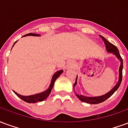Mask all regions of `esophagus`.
<instances>
[{
  "instance_id": "obj_1",
  "label": "esophagus",
  "mask_w": 128,
  "mask_h": 128,
  "mask_svg": "<svg viewBox=\"0 0 128 128\" xmlns=\"http://www.w3.org/2000/svg\"><path fill=\"white\" fill-rule=\"evenodd\" d=\"M74 66H75V63L73 62V61L68 62V64H67V67H68V68H72Z\"/></svg>"
}]
</instances>
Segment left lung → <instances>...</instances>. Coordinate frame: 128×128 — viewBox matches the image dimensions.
I'll list each match as a JSON object with an SVG mask.
<instances>
[{
  "label": "left lung",
  "mask_w": 128,
  "mask_h": 128,
  "mask_svg": "<svg viewBox=\"0 0 128 128\" xmlns=\"http://www.w3.org/2000/svg\"><path fill=\"white\" fill-rule=\"evenodd\" d=\"M100 37L104 40V44H106V48L108 51L110 52V53H112L113 54H114L118 58V60H120V61H121V65H120V67H119V77H118V83L116 84V86L109 92H108L107 94H104V95H102V96H94V97H90V96H84V95H82V94H78L75 92L76 96H78L80 101L85 102V103H87V104H100V103H102V102L106 101L110 96H112L114 93V92L118 88L119 86L121 85V81H122V76H123V74H122V70H123V59L121 58L118 48H116V46L112 44L110 42H108L105 38H104L102 36H100ZM77 78H78V77L76 78V80H75V84L73 85V88H75V86L77 84Z\"/></svg>",
  "instance_id": "1"
}]
</instances>
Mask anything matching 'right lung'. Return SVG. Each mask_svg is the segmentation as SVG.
I'll return each instance as SVG.
<instances>
[{
    "label": "right lung",
    "mask_w": 128,
    "mask_h": 128,
    "mask_svg": "<svg viewBox=\"0 0 128 128\" xmlns=\"http://www.w3.org/2000/svg\"><path fill=\"white\" fill-rule=\"evenodd\" d=\"M39 36V34H32V33H30V34H26V35H24V36ZM17 42V41H16ZM16 42H15V43ZM15 43L14 44V45L15 44ZM13 45V46H14ZM63 72V70H58V72H56L54 75H53V78H52V80H51V82L50 84V86H49V88L46 90L44 92H41V93H39V94H34V95H30V96H23V95H21V94H18L16 92H15L14 90H13L14 92L15 93L18 97H20L21 99H22L24 102H27V103H36L38 102H42L44 101V99H46L47 98L48 96H49L50 92H51V90L53 88V85L55 84V82L58 79L60 75H61L62 73Z\"/></svg>",
    "instance_id": "add662e5"
}]
</instances>
